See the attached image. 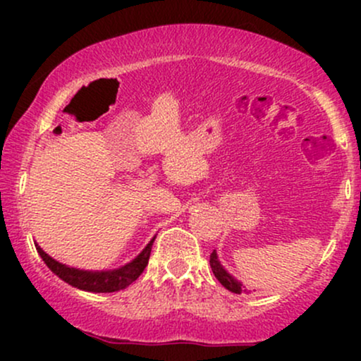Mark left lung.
I'll use <instances>...</instances> for the list:
<instances>
[{
	"instance_id": "8db88e82",
	"label": "left lung",
	"mask_w": 361,
	"mask_h": 361,
	"mask_svg": "<svg viewBox=\"0 0 361 361\" xmlns=\"http://www.w3.org/2000/svg\"><path fill=\"white\" fill-rule=\"evenodd\" d=\"M210 268H212L215 279L221 281V283L227 290H231V292H234V293H241L243 292L241 281H238L233 275H229V273L224 270V267L221 264V261H219L217 252H215V251H212V255H210Z\"/></svg>"
}]
</instances>
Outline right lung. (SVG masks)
<instances>
[{"label":"right lung","mask_w":361,"mask_h":361,"mask_svg":"<svg viewBox=\"0 0 361 361\" xmlns=\"http://www.w3.org/2000/svg\"><path fill=\"white\" fill-rule=\"evenodd\" d=\"M156 235L151 239V243L144 247L142 252L135 259H132L130 263L123 264V267L117 268V270L110 271H86V270H78V268L66 267V264L59 263L45 252L39 244H35L37 252L40 255V258L44 259V263L47 264L49 270L56 273L61 280H64L66 283L73 285V287L86 290V292H97V293H106V292H118V290L127 288L128 285L134 283L139 279L140 273L144 271V268L147 267L149 256H151V247L154 243Z\"/></svg>","instance_id":"obj_1"}]
</instances>
